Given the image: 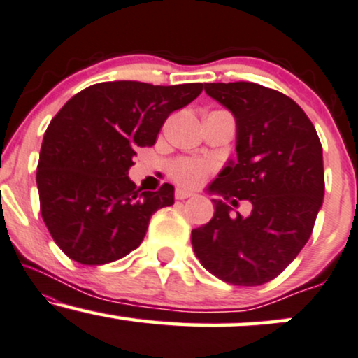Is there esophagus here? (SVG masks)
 <instances>
[{"instance_id":"esophagus-1","label":"esophagus","mask_w":358,"mask_h":358,"mask_svg":"<svg viewBox=\"0 0 358 358\" xmlns=\"http://www.w3.org/2000/svg\"><path fill=\"white\" fill-rule=\"evenodd\" d=\"M192 196H193L192 192L182 190V188H176V190H175V198H176V200H187V198H192Z\"/></svg>"}]
</instances>
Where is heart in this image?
I'll list each match as a JSON object with an SVG mask.
<instances>
[{
    "mask_svg": "<svg viewBox=\"0 0 358 358\" xmlns=\"http://www.w3.org/2000/svg\"><path fill=\"white\" fill-rule=\"evenodd\" d=\"M213 166L208 162L198 160V158H180L171 163L170 175L178 185L183 187H198L205 182Z\"/></svg>",
    "mask_w": 358,
    "mask_h": 358,
    "instance_id": "b5f03b06",
    "label": "heart"
}]
</instances>
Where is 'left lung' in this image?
Listing matches in <instances>:
<instances>
[{
	"label": "left lung",
	"instance_id": "left-lung-1",
	"mask_svg": "<svg viewBox=\"0 0 358 358\" xmlns=\"http://www.w3.org/2000/svg\"><path fill=\"white\" fill-rule=\"evenodd\" d=\"M206 94L236 120V163L210 185L231 205L252 201V213H215L192 231L200 264L231 285H264L278 277L308 242L325 178L322 143L305 111L287 94L252 81L206 83Z\"/></svg>",
	"mask_w": 358,
	"mask_h": 358
}]
</instances>
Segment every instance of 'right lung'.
I'll use <instances>...</instances> for the list:
<instances>
[{
  "label": "right lung",
  "mask_w": 358,
  "mask_h": 358,
  "mask_svg": "<svg viewBox=\"0 0 358 358\" xmlns=\"http://www.w3.org/2000/svg\"><path fill=\"white\" fill-rule=\"evenodd\" d=\"M201 92L203 83L106 81L64 103L46 128L36 171L43 222L64 255L103 265L140 247L152 215L173 205V187L141 192L128 168L138 146L155 145L168 116Z\"/></svg>",
  "instance_id": "add662e5"
}]
</instances>
